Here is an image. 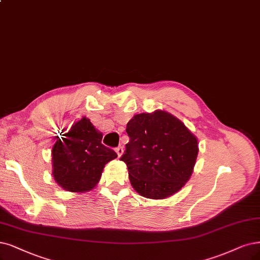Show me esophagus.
<instances>
[{
    "mask_svg": "<svg viewBox=\"0 0 260 260\" xmlns=\"http://www.w3.org/2000/svg\"><path fill=\"white\" fill-rule=\"evenodd\" d=\"M115 152H117V154H118V156H121L122 154H123V147H118L117 149H115Z\"/></svg>",
    "mask_w": 260,
    "mask_h": 260,
    "instance_id": "obj_1",
    "label": "esophagus"
}]
</instances>
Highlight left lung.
Returning <instances> with one entry per match:
<instances>
[{"mask_svg":"<svg viewBox=\"0 0 260 260\" xmlns=\"http://www.w3.org/2000/svg\"><path fill=\"white\" fill-rule=\"evenodd\" d=\"M129 141L120 158L138 194L165 199L189 180L198 155L195 135L164 110L134 115L126 126Z\"/></svg>","mask_w":260,"mask_h":260,"instance_id":"left-lung-1","label":"left lung"}]
</instances>
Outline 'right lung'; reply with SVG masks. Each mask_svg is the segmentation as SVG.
Segmentation results:
<instances>
[{
	"instance_id": "add662e5",
	"label": "right lung",
	"mask_w": 260,
	"mask_h": 260,
	"mask_svg": "<svg viewBox=\"0 0 260 260\" xmlns=\"http://www.w3.org/2000/svg\"><path fill=\"white\" fill-rule=\"evenodd\" d=\"M103 134L83 117L52 148V175L62 188L85 193L99 183L105 165L118 157L102 143Z\"/></svg>"
}]
</instances>
